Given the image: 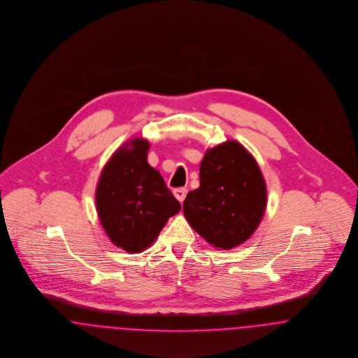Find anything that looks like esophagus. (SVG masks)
Here are the masks:
<instances>
[{"label":"esophagus","mask_w":358,"mask_h":358,"mask_svg":"<svg viewBox=\"0 0 358 358\" xmlns=\"http://www.w3.org/2000/svg\"><path fill=\"white\" fill-rule=\"evenodd\" d=\"M173 195L180 203H183V201L187 195V188H176V189H173Z\"/></svg>","instance_id":"34e87169"}]
</instances>
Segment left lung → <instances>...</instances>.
Returning <instances> with one entry per match:
<instances>
[{
    "mask_svg": "<svg viewBox=\"0 0 358 358\" xmlns=\"http://www.w3.org/2000/svg\"><path fill=\"white\" fill-rule=\"evenodd\" d=\"M199 183L183 202L188 224L218 249L245 243L266 207V185L255 157L238 141L227 140L207 150Z\"/></svg>",
    "mask_w": 358,
    "mask_h": 358,
    "instance_id": "1",
    "label": "left lung"
}]
</instances>
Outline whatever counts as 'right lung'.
I'll return each mask as SVG.
<instances>
[{
	"label": "right lung",
	"mask_w": 358,
	"mask_h": 358,
	"mask_svg": "<svg viewBox=\"0 0 358 358\" xmlns=\"http://www.w3.org/2000/svg\"><path fill=\"white\" fill-rule=\"evenodd\" d=\"M150 141L132 138L114 152L95 189L96 213L115 246L138 253L151 246L180 211L160 172L147 162Z\"/></svg>",
	"instance_id": "add662e5"
}]
</instances>
